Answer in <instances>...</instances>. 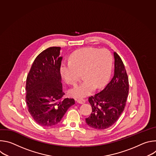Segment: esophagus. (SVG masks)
<instances>
[{
	"label": "esophagus",
	"instance_id": "obj_1",
	"mask_svg": "<svg viewBox=\"0 0 156 156\" xmlns=\"http://www.w3.org/2000/svg\"><path fill=\"white\" fill-rule=\"evenodd\" d=\"M77 102L79 103V104H83L84 103H85V100L84 99H77L76 100Z\"/></svg>",
	"mask_w": 156,
	"mask_h": 156
}]
</instances>
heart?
I'll list each match as a JSON object with an SVG mask.
<instances>
[{
  "instance_id": "heart-1",
  "label": "heart",
  "mask_w": 156,
  "mask_h": 156,
  "mask_svg": "<svg viewBox=\"0 0 156 156\" xmlns=\"http://www.w3.org/2000/svg\"><path fill=\"white\" fill-rule=\"evenodd\" d=\"M110 52L102 49L86 48L75 51L70 57V63H62L60 74L65 82L75 85L80 75L84 80L70 91L74 98H83L90 94L96 88L105 86L110 77L112 67Z\"/></svg>"
}]
</instances>
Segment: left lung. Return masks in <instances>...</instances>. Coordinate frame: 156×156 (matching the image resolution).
<instances>
[{"label": "left lung", "instance_id": "left-lung-1", "mask_svg": "<svg viewBox=\"0 0 156 156\" xmlns=\"http://www.w3.org/2000/svg\"><path fill=\"white\" fill-rule=\"evenodd\" d=\"M114 75L105 87L94 96L89 97L92 113L86 124L95 129H104L114 124L123 112L129 91L128 77L120 57L114 53Z\"/></svg>", "mask_w": 156, "mask_h": 156}]
</instances>
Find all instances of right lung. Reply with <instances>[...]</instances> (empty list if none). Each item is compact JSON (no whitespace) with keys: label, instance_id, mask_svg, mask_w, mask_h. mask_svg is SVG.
<instances>
[{"label":"right lung","instance_id":"1","mask_svg":"<svg viewBox=\"0 0 156 156\" xmlns=\"http://www.w3.org/2000/svg\"><path fill=\"white\" fill-rule=\"evenodd\" d=\"M61 48L51 47L35 58L26 83V102L34 121L42 126L58 123L74 99L64 98L61 83Z\"/></svg>","mask_w":156,"mask_h":156}]
</instances>
